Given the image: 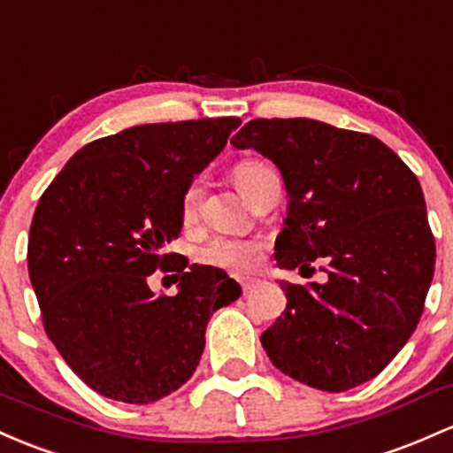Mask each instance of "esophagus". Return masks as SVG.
Returning <instances> with one entry per match:
<instances>
[{
    "mask_svg": "<svg viewBox=\"0 0 453 453\" xmlns=\"http://www.w3.org/2000/svg\"><path fill=\"white\" fill-rule=\"evenodd\" d=\"M241 286H242V292H245V295H250L253 288L257 286V281L256 280H241Z\"/></svg>",
    "mask_w": 453,
    "mask_h": 453,
    "instance_id": "esophagus-1",
    "label": "esophagus"
}]
</instances>
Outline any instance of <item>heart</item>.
Instances as JSON below:
<instances>
[{"mask_svg":"<svg viewBox=\"0 0 453 453\" xmlns=\"http://www.w3.org/2000/svg\"><path fill=\"white\" fill-rule=\"evenodd\" d=\"M273 167H268L265 161H256V158H247L236 165L234 176L236 182L241 185L247 196L253 197L257 187L265 182V178L271 176ZM203 203V178L196 176L182 191L180 200V215L187 226L197 221L202 212ZM262 257V245L253 238H241V236H215L208 241L206 245L197 251V260L206 266L223 268V271L232 273H247L253 271L260 265Z\"/></svg>","mask_w":453,"mask_h":453,"instance_id":"heart-1","label":"heart"}]
</instances>
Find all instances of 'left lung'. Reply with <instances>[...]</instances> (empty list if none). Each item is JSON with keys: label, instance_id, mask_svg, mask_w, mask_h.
Wrapping results in <instances>:
<instances>
[{"label": "left lung", "instance_id": "left-lung-1", "mask_svg": "<svg viewBox=\"0 0 453 453\" xmlns=\"http://www.w3.org/2000/svg\"><path fill=\"white\" fill-rule=\"evenodd\" d=\"M232 146L280 167L288 217L277 266L325 260L326 283L281 281L286 311L260 342L277 370L322 391L374 379L409 342L434 275L419 180L367 133L288 118L247 122Z\"/></svg>", "mask_w": 453, "mask_h": 453}]
</instances>
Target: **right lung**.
Here are the masks:
<instances>
[{"label":"right lung","mask_w":453,"mask_h":453,"mask_svg":"<svg viewBox=\"0 0 453 453\" xmlns=\"http://www.w3.org/2000/svg\"><path fill=\"white\" fill-rule=\"evenodd\" d=\"M241 118L142 124L88 143L34 212L27 268L49 340L88 387L150 404L185 385L212 311L241 296L215 266L173 262L182 191L227 143ZM177 273L179 295L147 277Z\"/></svg>","instance_id":"1"}]
</instances>
